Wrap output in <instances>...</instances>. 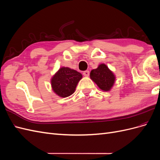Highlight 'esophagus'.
I'll list each match as a JSON object with an SVG mask.
<instances>
[{
  "mask_svg": "<svg viewBox=\"0 0 160 160\" xmlns=\"http://www.w3.org/2000/svg\"><path fill=\"white\" fill-rule=\"evenodd\" d=\"M83 75L85 77H89V71H85L83 72Z\"/></svg>",
  "mask_w": 160,
  "mask_h": 160,
  "instance_id": "esophagus-1",
  "label": "esophagus"
}]
</instances>
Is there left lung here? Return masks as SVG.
<instances>
[{"instance_id": "8db88e82", "label": "left lung", "mask_w": 160, "mask_h": 160, "mask_svg": "<svg viewBox=\"0 0 160 160\" xmlns=\"http://www.w3.org/2000/svg\"><path fill=\"white\" fill-rule=\"evenodd\" d=\"M90 78L103 91H109L113 88L116 81L115 75L104 63H101L98 68L91 71Z\"/></svg>"}]
</instances>
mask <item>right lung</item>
Masks as SVG:
<instances>
[{
    "mask_svg": "<svg viewBox=\"0 0 160 160\" xmlns=\"http://www.w3.org/2000/svg\"><path fill=\"white\" fill-rule=\"evenodd\" d=\"M83 75L76 70L62 67L52 75L51 85L52 91L60 98H67L75 91Z\"/></svg>",
    "mask_w": 160,
    "mask_h": 160,
    "instance_id": "right-lung-1",
    "label": "right lung"
}]
</instances>
